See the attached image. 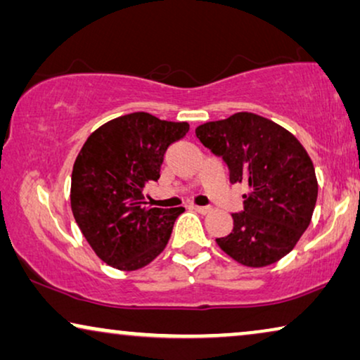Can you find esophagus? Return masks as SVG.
Here are the masks:
<instances>
[{"instance_id":"1","label":"esophagus","mask_w":360,"mask_h":360,"mask_svg":"<svg viewBox=\"0 0 360 360\" xmlns=\"http://www.w3.org/2000/svg\"><path fill=\"white\" fill-rule=\"evenodd\" d=\"M193 210L198 211L201 214H208L211 211V206H198V205H193Z\"/></svg>"}]
</instances>
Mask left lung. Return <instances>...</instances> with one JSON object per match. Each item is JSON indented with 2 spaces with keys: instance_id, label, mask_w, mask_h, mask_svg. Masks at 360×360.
<instances>
[{
  "instance_id": "1",
  "label": "left lung",
  "mask_w": 360,
  "mask_h": 360,
  "mask_svg": "<svg viewBox=\"0 0 360 360\" xmlns=\"http://www.w3.org/2000/svg\"><path fill=\"white\" fill-rule=\"evenodd\" d=\"M201 144L223 157L231 184H245L244 211L216 243L236 262L265 267L285 257L311 223L318 180L308 152L292 132L254 112L198 126Z\"/></svg>"
}]
</instances>
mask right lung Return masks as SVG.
Segmentation results:
<instances>
[{"label": "right lung", "instance_id": "right-lung-1", "mask_svg": "<svg viewBox=\"0 0 360 360\" xmlns=\"http://www.w3.org/2000/svg\"><path fill=\"white\" fill-rule=\"evenodd\" d=\"M188 122L131 112L91 132L72 172L70 203L78 228L98 257L120 270L150 264L169 243L185 208L146 206L144 186L157 181L170 144Z\"/></svg>", "mask_w": 360, "mask_h": 360}]
</instances>
